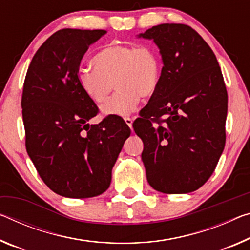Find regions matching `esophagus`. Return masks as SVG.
Wrapping results in <instances>:
<instances>
[{
    "mask_svg": "<svg viewBox=\"0 0 250 250\" xmlns=\"http://www.w3.org/2000/svg\"><path fill=\"white\" fill-rule=\"evenodd\" d=\"M125 122L126 124V125L131 128V126H132V122H133V120H132L131 118H130V117H125Z\"/></svg>",
    "mask_w": 250,
    "mask_h": 250,
    "instance_id": "34e87169",
    "label": "esophagus"
}]
</instances>
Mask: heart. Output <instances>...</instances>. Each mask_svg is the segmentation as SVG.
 Segmentation results:
<instances>
[{
    "label": "heart",
    "instance_id": "heart-1",
    "mask_svg": "<svg viewBox=\"0 0 250 250\" xmlns=\"http://www.w3.org/2000/svg\"><path fill=\"white\" fill-rule=\"evenodd\" d=\"M94 69H79V85L96 104L108 100L114 89L118 92L102 108L104 114L126 116L142 98L152 97L160 84L161 63L154 47L149 44L110 43L94 55Z\"/></svg>",
    "mask_w": 250,
    "mask_h": 250
}]
</instances>
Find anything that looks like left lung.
Returning a JSON list of instances; mask_svg holds the SVG:
<instances>
[{
  "label": "left lung",
  "instance_id": "1",
  "mask_svg": "<svg viewBox=\"0 0 250 250\" xmlns=\"http://www.w3.org/2000/svg\"><path fill=\"white\" fill-rule=\"evenodd\" d=\"M162 59L160 84L133 130L144 141L146 179L164 193L206 184L224 151L228 94L215 53L192 27L165 23L140 34Z\"/></svg>",
  "mask_w": 250,
  "mask_h": 250
}]
</instances>
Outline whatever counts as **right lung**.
Segmentation results:
<instances>
[{
	"instance_id": "right-lung-1",
	"label": "right lung",
	"mask_w": 250,
	"mask_h": 250,
	"mask_svg": "<svg viewBox=\"0 0 250 250\" xmlns=\"http://www.w3.org/2000/svg\"><path fill=\"white\" fill-rule=\"evenodd\" d=\"M104 33L59 30L34 54L23 84L27 154L43 182L63 197L82 199L104 192L131 132L114 116L88 124L99 109L80 88L77 73L86 50Z\"/></svg>"
}]
</instances>
